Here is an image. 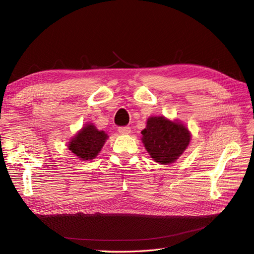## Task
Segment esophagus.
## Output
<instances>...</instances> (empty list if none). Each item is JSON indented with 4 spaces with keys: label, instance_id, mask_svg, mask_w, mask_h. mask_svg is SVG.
<instances>
[{
    "label": "esophagus",
    "instance_id": "34e87169",
    "mask_svg": "<svg viewBox=\"0 0 254 254\" xmlns=\"http://www.w3.org/2000/svg\"><path fill=\"white\" fill-rule=\"evenodd\" d=\"M130 131H131V130H130V127H128V126H124V127L119 128V132L121 134H129Z\"/></svg>",
    "mask_w": 254,
    "mask_h": 254
}]
</instances>
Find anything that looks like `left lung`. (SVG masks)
I'll return each mask as SVG.
<instances>
[{
	"label": "left lung",
	"instance_id": "1",
	"mask_svg": "<svg viewBox=\"0 0 254 254\" xmlns=\"http://www.w3.org/2000/svg\"><path fill=\"white\" fill-rule=\"evenodd\" d=\"M141 133L146 150L160 164L174 163L190 141V133L182 123L164 117L149 118Z\"/></svg>",
	"mask_w": 254,
	"mask_h": 254
}]
</instances>
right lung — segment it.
Segmentation results:
<instances>
[{"label": "right lung", "instance_id": "add662e5", "mask_svg": "<svg viewBox=\"0 0 254 254\" xmlns=\"http://www.w3.org/2000/svg\"><path fill=\"white\" fill-rule=\"evenodd\" d=\"M108 135L103 130H98L93 124H87L77 132L67 147L80 160L94 159L101 151Z\"/></svg>", "mask_w": 254, "mask_h": 254}]
</instances>
